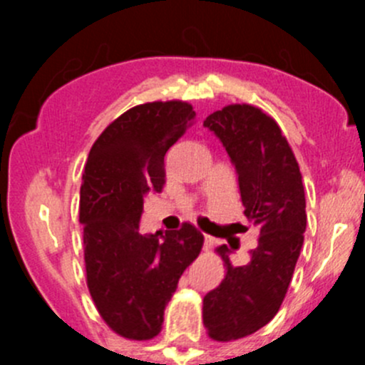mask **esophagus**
I'll return each mask as SVG.
<instances>
[{
	"mask_svg": "<svg viewBox=\"0 0 365 365\" xmlns=\"http://www.w3.org/2000/svg\"><path fill=\"white\" fill-rule=\"evenodd\" d=\"M213 244H215V238L210 237V235H205V249L213 247Z\"/></svg>",
	"mask_w": 365,
	"mask_h": 365,
	"instance_id": "esophagus-1",
	"label": "esophagus"
}]
</instances>
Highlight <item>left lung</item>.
<instances>
[{"label": "left lung", "mask_w": 365, "mask_h": 365, "mask_svg": "<svg viewBox=\"0 0 365 365\" xmlns=\"http://www.w3.org/2000/svg\"><path fill=\"white\" fill-rule=\"evenodd\" d=\"M226 148L238 175L249 222L259 230L244 264H233L227 245L222 282L203 298V323L213 341L242 339L267 325L281 307L307 226L302 175L277 121L259 108L231 104L205 120Z\"/></svg>", "instance_id": "left-lung-1"}]
</instances>
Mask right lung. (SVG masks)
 I'll list each match as a JSON object with an SVG mask.
<instances>
[{
	"instance_id": "1",
	"label": "right lung",
	"mask_w": 365,
	"mask_h": 365,
	"mask_svg": "<svg viewBox=\"0 0 365 365\" xmlns=\"http://www.w3.org/2000/svg\"><path fill=\"white\" fill-rule=\"evenodd\" d=\"M196 118L182 101L135 106L93 143L83 175L86 282L102 319L121 337L153 339L178 279L203 247V235L185 222L176 231L143 235V203L165 183V152Z\"/></svg>"
}]
</instances>
